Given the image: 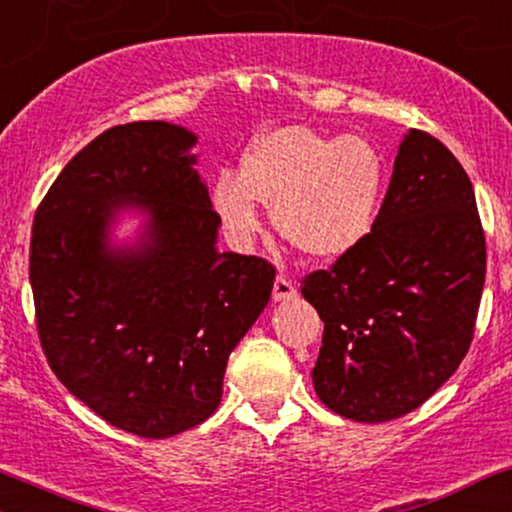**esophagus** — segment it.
Masks as SVG:
<instances>
[{
	"instance_id": "esophagus-1",
	"label": "esophagus",
	"mask_w": 512,
	"mask_h": 512,
	"mask_svg": "<svg viewBox=\"0 0 512 512\" xmlns=\"http://www.w3.org/2000/svg\"><path fill=\"white\" fill-rule=\"evenodd\" d=\"M295 295H297L295 283H292L290 278L278 276L274 281V302H285V299H292Z\"/></svg>"
}]
</instances>
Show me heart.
I'll return each mask as SVG.
<instances>
[{
  "label": "heart",
  "instance_id": "obj_1",
  "mask_svg": "<svg viewBox=\"0 0 512 512\" xmlns=\"http://www.w3.org/2000/svg\"><path fill=\"white\" fill-rule=\"evenodd\" d=\"M384 192L386 161L372 140L283 126L252 142L243 175L217 177L213 206L238 245L262 231L260 203L271 206L285 241L332 262L370 238Z\"/></svg>",
  "mask_w": 512,
  "mask_h": 512
}]
</instances>
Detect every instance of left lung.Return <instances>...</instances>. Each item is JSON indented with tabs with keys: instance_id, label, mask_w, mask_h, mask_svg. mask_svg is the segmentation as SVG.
Returning a JSON list of instances; mask_svg holds the SVG:
<instances>
[{
	"instance_id": "obj_1",
	"label": "left lung",
	"mask_w": 512,
	"mask_h": 512,
	"mask_svg": "<svg viewBox=\"0 0 512 512\" xmlns=\"http://www.w3.org/2000/svg\"><path fill=\"white\" fill-rule=\"evenodd\" d=\"M485 269L466 170L410 128L370 238L304 278L302 295L325 323L311 372L323 405L381 424L426 403L468 353Z\"/></svg>"
}]
</instances>
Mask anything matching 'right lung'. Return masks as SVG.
I'll list each match as a JSON object with an SVG mask.
<instances>
[{
    "instance_id": "right-lung-1",
    "label": "right lung",
    "mask_w": 512,
    "mask_h": 512,
    "mask_svg": "<svg viewBox=\"0 0 512 512\" xmlns=\"http://www.w3.org/2000/svg\"><path fill=\"white\" fill-rule=\"evenodd\" d=\"M196 135L168 121L114 126L81 149L37 208L30 283L51 370L74 398L140 438L199 426L222 400L229 353L274 288L267 260L217 252L220 215ZM124 212L135 244L111 241Z\"/></svg>"
}]
</instances>
